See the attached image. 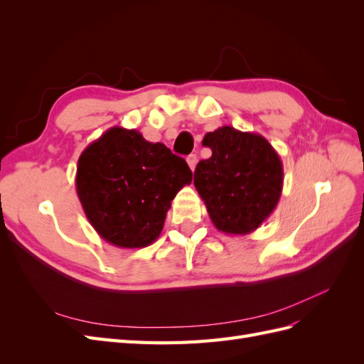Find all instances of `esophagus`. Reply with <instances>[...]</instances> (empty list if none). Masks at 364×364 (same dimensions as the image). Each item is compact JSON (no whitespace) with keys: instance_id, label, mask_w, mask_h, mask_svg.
<instances>
[{"instance_id":"esophagus-1","label":"esophagus","mask_w":364,"mask_h":364,"mask_svg":"<svg viewBox=\"0 0 364 364\" xmlns=\"http://www.w3.org/2000/svg\"><path fill=\"white\" fill-rule=\"evenodd\" d=\"M186 162H188L190 168L194 171V168H196V164H197V156H196V155H190V156H186Z\"/></svg>"}]
</instances>
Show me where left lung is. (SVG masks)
<instances>
[{"label":"left lung","instance_id":"1","mask_svg":"<svg viewBox=\"0 0 364 364\" xmlns=\"http://www.w3.org/2000/svg\"><path fill=\"white\" fill-rule=\"evenodd\" d=\"M213 155L197 164L194 186L220 232L247 235L277 208L284 183L281 158L259 134L230 126L202 141Z\"/></svg>","mask_w":364,"mask_h":364}]
</instances>
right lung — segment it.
<instances>
[{"label":"right lung","mask_w":364,"mask_h":364,"mask_svg":"<svg viewBox=\"0 0 364 364\" xmlns=\"http://www.w3.org/2000/svg\"><path fill=\"white\" fill-rule=\"evenodd\" d=\"M191 181L188 164L162 142L115 126L82 151L75 190L98 235L117 247L138 249L159 237L171 200Z\"/></svg>","instance_id":"obj_1"}]
</instances>
